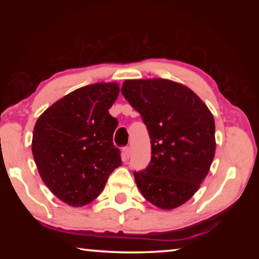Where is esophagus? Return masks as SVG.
<instances>
[{
    "instance_id": "obj_1",
    "label": "esophagus",
    "mask_w": 259,
    "mask_h": 259,
    "mask_svg": "<svg viewBox=\"0 0 259 259\" xmlns=\"http://www.w3.org/2000/svg\"><path fill=\"white\" fill-rule=\"evenodd\" d=\"M122 152H123V156L125 157V159H128L129 155H130V147H128V146L123 147V148H122Z\"/></svg>"
}]
</instances>
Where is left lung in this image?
Segmentation results:
<instances>
[{
  "label": "left lung",
  "instance_id": "left-lung-1",
  "mask_svg": "<svg viewBox=\"0 0 259 259\" xmlns=\"http://www.w3.org/2000/svg\"><path fill=\"white\" fill-rule=\"evenodd\" d=\"M121 93L151 138V162L134 171L144 198L161 209L177 208L199 190L212 163L214 121L187 87L165 78L126 80Z\"/></svg>",
  "mask_w": 259,
  "mask_h": 259
}]
</instances>
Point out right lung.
Wrapping results in <instances>:
<instances>
[{
	"instance_id": "add662e5",
	"label": "right lung",
	"mask_w": 259,
	"mask_h": 259,
	"mask_svg": "<svg viewBox=\"0 0 259 259\" xmlns=\"http://www.w3.org/2000/svg\"><path fill=\"white\" fill-rule=\"evenodd\" d=\"M117 83H96L65 96L34 126L32 152L42 181L63 202L82 207L104 190L121 153L113 144L117 120L108 109Z\"/></svg>"
}]
</instances>
